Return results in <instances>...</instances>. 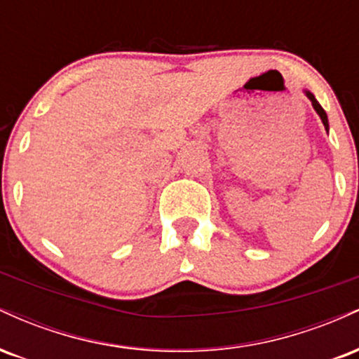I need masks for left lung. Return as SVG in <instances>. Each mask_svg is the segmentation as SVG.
<instances>
[{"mask_svg": "<svg viewBox=\"0 0 359 359\" xmlns=\"http://www.w3.org/2000/svg\"><path fill=\"white\" fill-rule=\"evenodd\" d=\"M306 94H307V97H309V100H311V101H312V106H314V109L317 111V114H319V116H320V119H323V123H324L325 130H327V128H329V123H327V114H325V111L323 109V106H320V104H319V102H317V101H316V97H314V96H312V94H311V93H309V90H306Z\"/></svg>", "mask_w": 359, "mask_h": 359, "instance_id": "1", "label": "left lung"}]
</instances>
